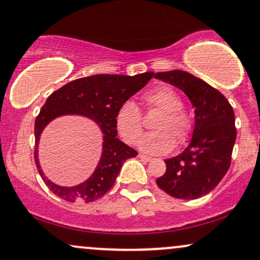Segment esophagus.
I'll return each mask as SVG.
<instances>
[{
	"label": "esophagus",
	"instance_id": "1",
	"mask_svg": "<svg viewBox=\"0 0 260 260\" xmlns=\"http://www.w3.org/2000/svg\"><path fill=\"white\" fill-rule=\"evenodd\" d=\"M138 157H139L140 159H143V160H146V162H150V160L152 159V158H151V157L146 156V154H143V153H139V154H138Z\"/></svg>",
	"mask_w": 260,
	"mask_h": 260
}]
</instances>
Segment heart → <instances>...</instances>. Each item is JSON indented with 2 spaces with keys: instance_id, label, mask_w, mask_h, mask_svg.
<instances>
[{
  "instance_id": "1",
  "label": "heart",
  "mask_w": 260,
  "mask_h": 260,
  "mask_svg": "<svg viewBox=\"0 0 260 260\" xmlns=\"http://www.w3.org/2000/svg\"><path fill=\"white\" fill-rule=\"evenodd\" d=\"M146 107L162 111L152 124L153 132L140 140V149L147 153H167L181 146L192 134V120L182 109V100L172 87L160 85L147 92L144 97ZM115 123L121 138L128 144H137L143 134V117L133 101H126L116 111Z\"/></svg>"
}]
</instances>
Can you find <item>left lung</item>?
<instances>
[{
	"instance_id": "obj_1",
	"label": "left lung",
	"mask_w": 260,
	"mask_h": 260,
	"mask_svg": "<svg viewBox=\"0 0 260 260\" xmlns=\"http://www.w3.org/2000/svg\"><path fill=\"white\" fill-rule=\"evenodd\" d=\"M154 78L186 93L194 107V129L189 145L166 159L167 170L157 186L177 199L206 196L231 167L236 139L234 110L226 98L208 83L185 71L159 72Z\"/></svg>"
}]
</instances>
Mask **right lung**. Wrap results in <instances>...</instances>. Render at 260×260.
Here are the masks:
<instances>
[{
	"instance_id": "right-lung-1",
	"label": "right lung",
	"mask_w": 260,
	"mask_h": 260,
	"mask_svg": "<svg viewBox=\"0 0 260 260\" xmlns=\"http://www.w3.org/2000/svg\"><path fill=\"white\" fill-rule=\"evenodd\" d=\"M153 74V72H146L133 77L91 75L66 84L48 97L35 122V160L39 175L54 194L70 203H90L100 199L113 187L124 160L138 154L116 137V111L121 104L145 86ZM64 114H81L93 119L104 134V147L96 169L86 182L73 187L51 183L44 175L38 160V144L42 129L52 119Z\"/></svg>"
}]
</instances>
